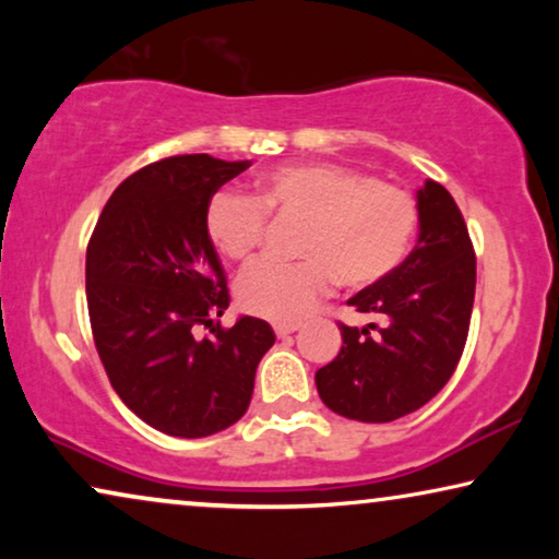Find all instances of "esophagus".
<instances>
[{
	"instance_id": "1",
	"label": "esophagus",
	"mask_w": 559,
	"mask_h": 559,
	"mask_svg": "<svg viewBox=\"0 0 559 559\" xmlns=\"http://www.w3.org/2000/svg\"><path fill=\"white\" fill-rule=\"evenodd\" d=\"M297 328H300V323H274V333H277V338H287Z\"/></svg>"
}]
</instances>
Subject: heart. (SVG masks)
I'll use <instances>...</instances> for the list:
<instances>
[{
    "label": "heart",
    "instance_id": "obj_1",
    "mask_svg": "<svg viewBox=\"0 0 559 559\" xmlns=\"http://www.w3.org/2000/svg\"><path fill=\"white\" fill-rule=\"evenodd\" d=\"M266 216L308 221L300 264H259L239 282L251 316L293 323L331 293L335 280L366 289L400 270L415 241L419 213L407 190L335 163H295L257 178L254 198L218 190L205 205V234L236 264L254 262Z\"/></svg>",
    "mask_w": 559,
    "mask_h": 559
}]
</instances>
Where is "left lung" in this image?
<instances>
[{"label":"left lung","mask_w":559,"mask_h":559,"mask_svg":"<svg viewBox=\"0 0 559 559\" xmlns=\"http://www.w3.org/2000/svg\"><path fill=\"white\" fill-rule=\"evenodd\" d=\"M417 247L379 285L350 297L377 323L341 325L338 356L316 371L320 400L358 423H392L432 400L468 338L476 254L453 195L440 182L417 190Z\"/></svg>","instance_id":"1"}]
</instances>
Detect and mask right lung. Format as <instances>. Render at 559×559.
I'll return each instance as SVG.
<instances>
[{
	"label": "right lung",
	"instance_id": "1",
	"mask_svg": "<svg viewBox=\"0 0 559 559\" xmlns=\"http://www.w3.org/2000/svg\"><path fill=\"white\" fill-rule=\"evenodd\" d=\"M249 165L180 155L142 167L114 190L88 241L86 300L104 369L121 402L173 438L239 423L274 343L270 323L251 316L194 338L231 302L205 205Z\"/></svg>",
	"mask_w": 559,
	"mask_h": 559
}]
</instances>
